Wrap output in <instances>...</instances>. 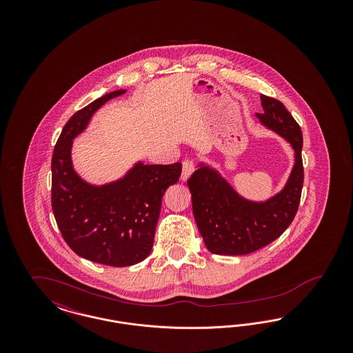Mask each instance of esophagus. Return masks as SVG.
<instances>
[{
    "label": "esophagus",
    "mask_w": 353,
    "mask_h": 353,
    "mask_svg": "<svg viewBox=\"0 0 353 353\" xmlns=\"http://www.w3.org/2000/svg\"><path fill=\"white\" fill-rule=\"evenodd\" d=\"M194 169H196V164H194V161L193 160H190V159H186L183 161V172H181V180L183 181H186L189 177H190V174L194 172Z\"/></svg>",
    "instance_id": "esophagus-1"
}]
</instances>
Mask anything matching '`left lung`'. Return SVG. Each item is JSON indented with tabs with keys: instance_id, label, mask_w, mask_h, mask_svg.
Returning <instances> with one entry per match:
<instances>
[{
	"instance_id": "1",
	"label": "left lung",
	"mask_w": 353,
	"mask_h": 353,
	"mask_svg": "<svg viewBox=\"0 0 353 353\" xmlns=\"http://www.w3.org/2000/svg\"><path fill=\"white\" fill-rule=\"evenodd\" d=\"M263 114H256L295 151V165L285 188L265 202L241 197L217 170L200 164L189 177L193 214L205 246L213 254L245 255L268 246L291 225L302 196L303 136L282 101L261 95Z\"/></svg>"
}]
</instances>
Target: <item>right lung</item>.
I'll return each mask as SVG.
<instances>
[{
  "label": "right lung",
  "mask_w": 353,
  "mask_h": 353,
  "mask_svg": "<svg viewBox=\"0 0 353 353\" xmlns=\"http://www.w3.org/2000/svg\"><path fill=\"white\" fill-rule=\"evenodd\" d=\"M112 91L77 111L65 124L51 159V206L61 234L79 256L124 268L144 261L152 250L161 200L181 174V163H137L111 184H88L74 170L72 139L87 127L105 101L123 95Z\"/></svg>",
  "instance_id": "right-lung-1"
}]
</instances>
